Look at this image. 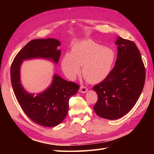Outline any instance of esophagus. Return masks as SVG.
I'll return each instance as SVG.
<instances>
[{"instance_id": "esophagus-1", "label": "esophagus", "mask_w": 154, "mask_h": 154, "mask_svg": "<svg viewBox=\"0 0 154 154\" xmlns=\"http://www.w3.org/2000/svg\"><path fill=\"white\" fill-rule=\"evenodd\" d=\"M87 90H88V89H87V88L85 86H81L80 89H79L80 92L82 93H86L87 91Z\"/></svg>"}]
</instances>
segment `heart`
Returning a JSON list of instances; mask_svg holds the SVG:
<instances>
[{"instance_id": "b5f03b06", "label": "heart", "mask_w": 154, "mask_h": 154, "mask_svg": "<svg viewBox=\"0 0 154 154\" xmlns=\"http://www.w3.org/2000/svg\"><path fill=\"white\" fill-rule=\"evenodd\" d=\"M115 60L114 51L92 40H85L73 45L69 54L61 60V68L70 79L81 73L88 82L98 83L109 75Z\"/></svg>"}]
</instances>
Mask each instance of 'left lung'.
I'll list each match as a JSON object with an SVG mask.
<instances>
[{
  "mask_svg": "<svg viewBox=\"0 0 154 154\" xmlns=\"http://www.w3.org/2000/svg\"><path fill=\"white\" fill-rule=\"evenodd\" d=\"M116 44L115 65L106 79L93 88L98 95L94 112L109 120L120 119L132 109L146 79L144 64L134 42L119 37Z\"/></svg>",
  "mask_w": 154,
  "mask_h": 154,
  "instance_id": "left-lung-1",
  "label": "left lung"
}]
</instances>
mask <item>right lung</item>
<instances>
[{
	"label": "right lung",
	"mask_w": 154,
	"mask_h": 154,
	"mask_svg": "<svg viewBox=\"0 0 154 154\" xmlns=\"http://www.w3.org/2000/svg\"><path fill=\"white\" fill-rule=\"evenodd\" d=\"M60 45V42L53 38L31 40L16 55L11 67L12 89L20 106L29 119L42 126H55L64 120L69 100L77 93L79 85L55 75L50 87L35 97L22 87L20 67L23 60L35 57L49 59L57 63L61 55L57 49Z\"/></svg>",
	"instance_id": "obj_1"
}]
</instances>
